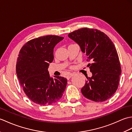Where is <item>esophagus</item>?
I'll return each mask as SVG.
<instances>
[{"mask_svg":"<svg viewBox=\"0 0 132 132\" xmlns=\"http://www.w3.org/2000/svg\"><path fill=\"white\" fill-rule=\"evenodd\" d=\"M72 75H73V74H72V73L69 74L68 75V76H67V79H69L72 76Z\"/></svg>","mask_w":132,"mask_h":132,"instance_id":"1","label":"esophagus"}]
</instances>
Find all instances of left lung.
Wrapping results in <instances>:
<instances>
[{
    "mask_svg": "<svg viewBox=\"0 0 132 132\" xmlns=\"http://www.w3.org/2000/svg\"><path fill=\"white\" fill-rule=\"evenodd\" d=\"M79 44L87 56V65L92 76L87 77L81 89L83 96L96 102H102L113 96L119 87L121 68L113 42L104 33L96 29L83 28L68 35Z\"/></svg>",
    "mask_w": 132,
    "mask_h": 132,
    "instance_id": "obj_1",
    "label": "left lung"
}]
</instances>
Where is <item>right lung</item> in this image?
<instances>
[{"mask_svg": "<svg viewBox=\"0 0 132 132\" xmlns=\"http://www.w3.org/2000/svg\"><path fill=\"white\" fill-rule=\"evenodd\" d=\"M63 37L48 35L28 41L21 47L17 59L16 70L24 93L33 103L52 105L60 100L67 85V79L48 72L54 59L53 49Z\"/></svg>", "mask_w": 132, "mask_h": 132, "instance_id": "right-lung-1", "label": "right lung"}]
</instances>
